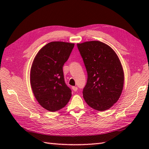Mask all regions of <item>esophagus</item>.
<instances>
[{
    "label": "esophagus",
    "instance_id": "34e87169",
    "mask_svg": "<svg viewBox=\"0 0 149 149\" xmlns=\"http://www.w3.org/2000/svg\"><path fill=\"white\" fill-rule=\"evenodd\" d=\"M77 89H78V88H77V87H76V86H73V87H72V90H74V91H77Z\"/></svg>",
    "mask_w": 149,
    "mask_h": 149
}]
</instances>
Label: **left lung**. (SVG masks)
<instances>
[{
	"label": "left lung",
	"mask_w": 149,
	"mask_h": 149,
	"mask_svg": "<svg viewBox=\"0 0 149 149\" xmlns=\"http://www.w3.org/2000/svg\"><path fill=\"white\" fill-rule=\"evenodd\" d=\"M88 79L83 97L93 109H109L121 95L124 81L123 68L118 56L109 46L99 41L77 44Z\"/></svg>",
	"instance_id": "8db88e82"
}]
</instances>
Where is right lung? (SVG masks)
<instances>
[{"label": "right lung", "mask_w": 149, "mask_h": 149, "mask_svg": "<svg viewBox=\"0 0 149 149\" xmlns=\"http://www.w3.org/2000/svg\"><path fill=\"white\" fill-rule=\"evenodd\" d=\"M74 43L52 42L41 49L31 68L30 82L34 95L43 108L54 112L64 107L72 96L66 84L63 66Z\"/></svg>", "instance_id": "obj_1"}]
</instances>
